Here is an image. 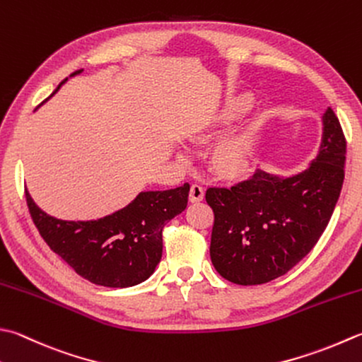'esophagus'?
<instances>
[{
  "instance_id": "1",
  "label": "esophagus",
  "mask_w": 362,
  "mask_h": 362,
  "mask_svg": "<svg viewBox=\"0 0 362 362\" xmlns=\"http://www.w3.org/2000/svg\"><path fill=\"white\" fill-rule=\"evenodd\" d=\"M204 199V188L201 185H191L189 188V201L191 202H201Z\"/></svg>"
}]
</instances>
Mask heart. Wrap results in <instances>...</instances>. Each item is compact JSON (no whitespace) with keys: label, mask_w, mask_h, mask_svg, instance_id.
I'll return each instance as SVG.
<instances>
[{"label":"heart","mask_w":362,"mask_h":362,"mask_svg":"<svg viewBox=\"0 0 362 362\" xmlns=\"http://www.w3.org/2000/svg\"><path fill=\"white\" fill-rule=\"evenodd\" d=\"M252 106L254 98L251 95L230 97L229 100L221 106V110L218 111V115L211 120L210 125L191 133V141L201 143V141L209 139L216 129L235 122L240 117H243ZM251 152L252 139L250 134H237V136H232L223 141V143L215 148L214 155H211V165H214L216 171L221 174H235L243 171L247 166V163H250L251 158ZM177 155H179V158L183 161L189 158L187 148H182Z\"/></svg>","instance_id":"1"}]
</instances>
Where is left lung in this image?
Returning <instances> with one entry per match:
<instances>
[{"instance_id":"obj_1","label":"left lung","mask_w":362,"mask_h":362,"mask_svg":"<svg viewBox=\"0 0 362 362\" xmlns=\"http://www.w3.org/2000/svg\"><path fill=\"white\" fill-rule=\"evenodd\" d=\"M317 157L282 177L256 169L205 193L214 209L210 257L233 284L257 286L286 274L317 245L341 196L346 143L334 111L322 116Z\"/></svg>"}]
</instances>
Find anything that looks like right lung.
Segmentation results:
<instances>
[{
	"label": "right lung",
	"mask_w": 362,
	"mask_h": 362,
	"mask_svg": "<svg viewBox=\"0 0 362 362\" xmlns=\"http://www.w3.org/2000/svg\"><path fill=\"white\" fill-rule=\"evenodd\" d=\"M81 72L83 69L70 76ZM66 81L67 78L49 97ZM188 193V183L165 191H141L124 209L90 221L49 216L35 205L28 189L26 202L49 250L92 284L122 288L139 284L155 272L163 254V228L187 209Z\"/></svg>",
	"instance_id": "obj_1"
}]
</instances>
